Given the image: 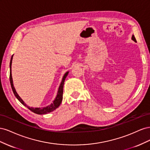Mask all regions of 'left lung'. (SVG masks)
<instances>
[{"label": "left lung", "mask_w": 150, "mask_h": 150, "mask_svg": "<svg viewBox=\"0 0 150 150\" xmlns=\"http://www.w3.org/2000/svg\"><path fill=\"white\" fill-rule=\"evenodd\" d=\"M132 39L134 40V42H137V40H136V39H135V38H134V35H132Z\"/></svg>", "instance_id": "1"}]
</instances>
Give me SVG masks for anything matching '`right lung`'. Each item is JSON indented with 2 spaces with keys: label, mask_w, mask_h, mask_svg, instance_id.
<instances>
[{
  "label": "right lung",
  "mask_w": 150,
  "mask_h": 150,
  "mask_svg": "<svg viewBox=\"0 0 150 150\" xmlns=\"http://www.w3.org/2000/svg\"><path fill=\"white\" fill-rule=\"evenodd\" d=\"M12 57H13V55L11 57V62H10V76H9V79H10V83H11V88L12 89V91L14 94L15 96L17 98L18 100H19L24 106H27L28 108V109L29 110H30L31 111H33V112L35 113V114H38V115H44V114H47V113L51 112L52 111H53L54 110H55L56 108H57L59 105L61 104L62 100V94H63V86H64V81L66 79V78L67 76L68 72H67L66 73L64 74V76H63V78L62 80V82L60 84L59 88L58 90V93H57V95L55 99V100L54 101L53 103H52L51 105H49L47 107L45 108H30L29 106H28L26 104L24 103V101L22 100V99L19 96V95L17 94V93L16 91V89L13 87V81H12V74H11V65H12Z\"/></svg>",
  "instance_id": "1"
}]
</instances>
